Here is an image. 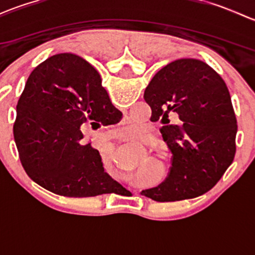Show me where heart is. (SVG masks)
I'll use <instances>...</instances> for the list:
<instances>
[{
    "label": "heart",
    "mask_w": 255,
    "mask_h": 255,
    "mask_svg": "<svg viewBox=\"0 0 255 255\" xmlns=\"http://www.w3.org/2000/svg\"><path fill=\"white\" fill-rule=\"evenodd\" d=\"M143 126L139 123H129V125H126L118 130V135H120L122 139L127 140H133L138 139L143 135Z\"/></svg>",
    "instance_id": "1"
}]
</instances>
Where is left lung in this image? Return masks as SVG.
I'll list each match as a JSON object with an SVG mask.
<instances>
[{
  "label": "left lung",
  "mask_w": 255,
  "mask_h": 255,
  "mask_svg": "<svg viewBox=\"0 0 255 255\" xmlns=\"http://www.w3.org/2000/svg\"><path fill=\"white\" fill-rule=\"evenodd\" d=\"M151 122L160 121L173 154L170 173L140 194L158 202L194 199L212 189L232 164L237 120L223 79L206 63L179 59L158 71L144 91ZM175 113L180 122L171 125Z\"/></svg>",
  "instance_id": "1"
}]
</instances>
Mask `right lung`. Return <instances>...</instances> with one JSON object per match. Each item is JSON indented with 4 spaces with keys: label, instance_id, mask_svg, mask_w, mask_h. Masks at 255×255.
<instances>
[{
    "label": "right lung",
    "instance_id": "right-lung-1",
    "mask_svg": "<svg viewBox=\"0 0 255 255\" xmlns=\"http://www.w3.org/2000/svg\"><path fill=\"white\" fill-rule=\"evenodd\" d=\"M122 113L100 74L75 54L50 56L30 73L17 104L13 134L27 175L66 197L111 194L122 187L105 173L101 155L81 144L82 125H115Z\"/></svg>",
    "mask_w": 255,
    "mask_h": 255
}]
</instances>
